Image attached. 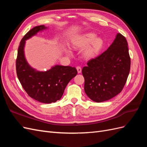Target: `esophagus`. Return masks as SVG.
I'll list each match as a JSON object with an SVG mask.
<instances>
[{"label":"esophagus","mask_w":147,"mask_h":147,"mask_svg":"<svg viewBox=\"0 0 147 147\" xmlns=\"http://www.w3.org/2000/svg\"><path fill=\"white\" fill-rule=\"evenodd\" d=\"M77 72H78V74L81 73V72H82V68L80 67L77 66Z\"/></svg>","instance_id":"34e87169"}]
</instances>
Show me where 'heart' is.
<instances>
[{
    "instance_id": "heart-1",
    "label": "heart",
    "mask_w": 147,
    "mask_h": 147,
    "mask_svg": "<svg viewBox=\"0 0 147 147\" xmlns=\"http://www.w3.org/2000/svg\"><path fill=\"white\" fill-rule=\"evenodd\" d=\"M104 42L102 38L96 37L94 33H86L81 36L75 37L72 40V45L76 49H84L83 56L86 59H94L98 55L104 47ZM65 53L70 55L69 49H66Z\"/></svg>"
}]
</instances>
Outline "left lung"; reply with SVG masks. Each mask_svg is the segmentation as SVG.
<instances>
[{"label":"left lung","mask_w":147,"mask_h":147,"mask_svg":"<svg viewBox=\"0 0 147 147\" xmlns=\"http://www.w3.org/2000/svg\"><path fill=\"white\" fill-rule=\"evenodd\" d=\"M82 69L84 89L92 100L101 102L118 94L129 74L131 59L127 42L117 34L109 48L95 59L88 61Z\"/></svg>","instance_id":"left-lung-1"}]
</instances>
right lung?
Returning <instances> with one entry per match:
<instances>
[{"instance_id": "obj_1", "label": "right lung", "mask_w": 147, "mask_h": 147, "mask_svg": "<svg viewBox=\"0 0 147 147\" xmlns=\"http://www.w3.org/2000/svg\"><path fill=\"white\" fill-rule=\"evenodd\" d=\"M48 29L44 25L34 27L20 42L16 62L18 78L28 95L42 103L50 104L61 99L69 82L77 74L74 67L55 65L47 71H38L28 63L24 54L26 40Z\"/></svg>"}]
</instances>
